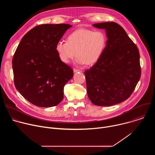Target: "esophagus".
I'll use <instances>...</instances> for the list:
<instances>
[{
  "instance_id": "1",
  "label": "esophagus",
  "mask_w": 155,
  "mask_h": 155,
  "mask_svg": "<svg viewBox=\"0 0 155 155\" xmlns=\"http://www.w3.org/2000/svg\"><path fill=\"white\" fill-rule=\"evenodd\" d=\"M81 72V70L77 69H74V72Z\"/></svg>"
}]
</instances>
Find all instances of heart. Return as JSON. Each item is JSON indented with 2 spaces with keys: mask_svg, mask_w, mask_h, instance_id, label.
<instances>
[{
  "mask_svg": "<svg viewBox=\"0 0 155 155\" xmlns=\"http://www.w3.org/2000/svg\"><path fill=\"white\" fill-rule=\"evenodd\" d=\"M107 41V35L102 31L80 28L69 35L68 41H58L55 50L64 63H69L77 54V64L93 65L102 55Z\"/></svg>",
  "mask_w": 155,
  "mask_h": 155,
  "instance_id": "b5f03b06",
  "label": "heart"
}]
</instances>
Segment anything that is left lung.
I'll return each mask as SVG.
<instances>
[{
    "instance_id": "8db88e82",
    "label": "left lung",
    "mask_w": 155,
    "mask_h": 155,
    "mask_svg": "<svg viewBox=\"0 0 155 155\" xmlns=\"http://www.w3.org/2000/svg\"><path fill=\"white\" fill-rule=\"evenodd\" d=\"M93 26L105 29L108 39L100 59L84 72L87 96L96 105H114L128 99L140 80L139 49L118 24L105 22Z\"/></svg>"
}]
</instances>
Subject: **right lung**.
<instances>
[{
	"mask_svg": "<svg viewBox=\"0 0 155 155\" xmlns=\"http://www.w3.org/2000/svg\"><path fill=\"white\" fill-rule=\"evenodd\" d=\"M72 25H41L22 38L12 59L14 83L26 100L41 107L59 104L64 87L74 76L55 50L56 43Z\"/></svg>",
	"mask_w": 155,
	"mask_h": 155,
	"instance_id": "obj_1",
	"label": "right lung"
}]
</instances>
